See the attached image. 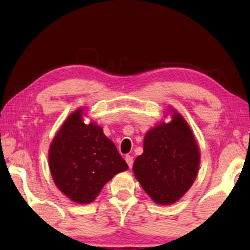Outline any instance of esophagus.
<instances>
[{
  "mask_svg": "<svg viewBox=\"0 0 250 250\" xmlns=\"http://www.w3.org/2000/svg\"><path fill=\"white\" fill-rule=\"evenodd\" d=\"M125 162L128 163L129 167H132V166H133V156L125 155Z\"/></svg>",
  "mask_w": 250,
  "mask_h": 250,
  "instance_id": "obj_1",
  "label": "esophagus"
}]
</instances>
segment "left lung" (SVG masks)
Instances as JSON below:
<instances>
[{"mask_svg":"<svg viewBox=\"0 0 250 250\" xmlns=\"http://www.w3.org/2000/svg\"><path fill=\"white\" fill-rule=\"evenodd\" d=\"M200 166V151L188 125L179 113L168 124L146 133L143 153L135 159L133 173L152 200L167 205L191 188Z\"/></svg>","mask_w":250,"mask_h":250,"instance_id":"obj_1","label":"left lung"}]
</instances>
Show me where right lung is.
I'll use <instances>...</instances> for the list:
<instances>
[{"label": "right lung", "instance_id": "right-lung-1", "mask_svg": "<svg viewBox=\"0 0 250 250\" xmlns=\"http://www.w3.org/2000/svg\"><path fill=\"white\" fill-rule=\"evenodd\" d=\"M48 159L55 184L79 204L91 203L107 182L128 168L103 129L83 124L82 110L70 115L62 125L50 146Z\"/></svg>", "mask_w": 250, "mask_h": 250}]
</instances>
